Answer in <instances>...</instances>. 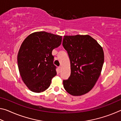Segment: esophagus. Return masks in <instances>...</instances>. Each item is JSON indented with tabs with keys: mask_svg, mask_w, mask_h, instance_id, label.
Segmentation results:
<instances>
[{
	"mask_svg": "<svg viewBox=\"0 0 121 121\" xmlns=\"http://www.w3.org/2000/svg\"><path fill=\"white\" fill-rule=\"evenodd\" d=\"M59 71H61V69H62V68H61V67H59Z\"/></svg>",
	"mask_w": 121,
	"mask_h": 121,
	"instance_id": "esophagus-1",
	"label": "esophagus"
}]
</instances>
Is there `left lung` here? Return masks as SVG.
Wrapping results in <instances>:
<instances>
[{"label":"left lung","instance_id":"1","mask_svg":"<svg viewBox=\"0 0 121 121\" xmlns=\"http://www.w3.org/2000/svg\"><path fill=\"white\" fill-rule=\"evenodd\" d=\"M62 45L68 52L71 73L63 80V87L73 96L91 91L101 74L104 53L101 45L88 35L64 36Z\"/></svg>","mask_w":121,"mask_h":121}]
</instances>
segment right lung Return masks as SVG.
Returning <instances> with one entry per match:
<instances>
[{
	"instance_id": "1",
	"label": "right lung",
	"mask_w": 121,
	"mask_h": 121,
	"mask_svg": "<svg viewBox=\"0 0 121 121\" xmlns=\"http://www.w3.org/2000/svg\"><path fill=\"white\" fill-rule=\"evenodd\" d=\"M61 42V36L38 31L30 34L22 43L17 54L18 68L30 91L40 93L50 87L56 75L52 52Z\"/></svg>"
}]
</instances>
